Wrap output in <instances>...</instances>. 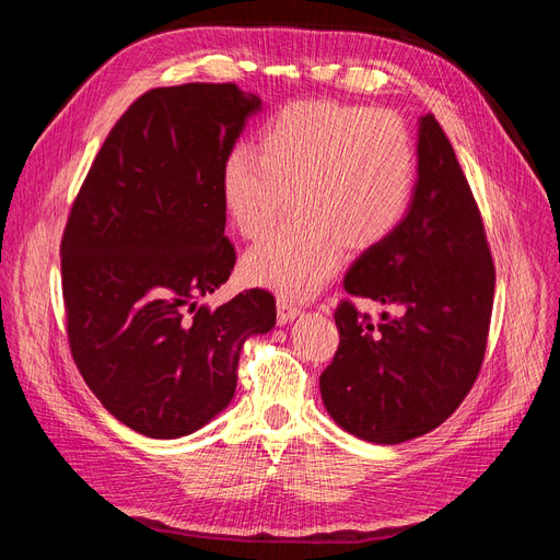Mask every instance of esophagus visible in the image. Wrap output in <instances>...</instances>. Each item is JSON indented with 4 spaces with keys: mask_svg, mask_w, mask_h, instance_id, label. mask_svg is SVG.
I'll return each instance as SVG.
<instances>
[{
    "mask_svg": "<svg viewBox=\"0 0 560 560\" xmlns=\"http://www.w3.org/2000/svg\"><path fill=\"white\" fill-rule=\"evenodd\" d=\"M299 313H301V308H299L296 301H292L290 296H280L278 299V322H280V325H287V322H292Z\"/></svg>",
    "mask_w": 560,
    "mask_h": 560,
    "instance_id": "34e87169",
    "label": "esophagus"
}]
</instances>
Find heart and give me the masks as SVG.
<instances>
[{"instance_id": "1", "label": "heart", "mask_w": 560, "mask_h": 560, "mask_svg": "<svg viewBox=\"0 0 560 560\" xmlns=\"http://www.w3.org/2000/svg\"><path fill=\"white\" fill-rule=\"evenodd\" d=\"M418 179L409 128L393 112L336 100L282 107L222 165V202L233 226L257 241L294 202V217L252 247L245 276L282 294L306 296L331 278L341 247L366 252L406 219Z\"/></svg>"}]
</instances>
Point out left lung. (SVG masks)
Wrapping results in <instances>:
<instances>
[{
  "label": "left lung",
  "mask_w": 560,
  "mask_h": 560,
  "mask_svg": "<svg viewBox=\"0 0 560 560\" xmlns=\"http://www.w3.org/2000/svg\"><path fill=\"white\" fill-rule=\"evenodd\" d=\"M343 284L395 315L374 319L350 299L336 306L341 341L319 376L329 416L374 444L432 432L479 376L495 294L481 210L434 114L420 118L406 219L354 261Z\"/></svg>",
  "instance_id": "obj_1"
}]
</instances>
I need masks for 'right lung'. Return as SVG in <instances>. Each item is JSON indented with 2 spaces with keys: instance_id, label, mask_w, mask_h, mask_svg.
<instances>
[{
  "instance_id": "obj_1",
  "label": "right lung",
  "mask_w": 560,
  "mask_h": 560,
  "mask_svg": "<svg viewBox=\"0 0 560 560\" xmlns=\"http://www.w3.org/2000/svg\"><path fill=\"white\" fill-rule=\"evenodd\" d=\"M261 100L235 83L151 89L114 124L72 202L60 270L67 341L105 409L151 439L226 409L245 338L276 325V296L198 299L235 266L222 165Z\"/></svg>"
}]
</instances>
